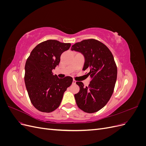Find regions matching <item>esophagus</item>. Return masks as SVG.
Wrapping results in <instances>:
<instances>
[{
	"label": "esophagus",
	"mask_w": 146,
	"mask_h": 146,
	"mask_svg": "<svg viewBox=\"0 0 146 146\" xmlns=\"http://www.w3.org/2000/svg\"><path fill=\"white\" fill-rule=\"evenodd\" d=\"M76 81L75 80H73V82H72L73 85H75V84H76Z\"/></svg>",
	"instance_id": "1"
}]
</instances>
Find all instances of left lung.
Listing matches in <instances>:
<instances>
[{
	"label": "left lung",
	"mask_w": 146,
	"mask_h": 146,
	"mask_svg": "<svg viewBox=\"0 0 146 146\" xmlns=\"http://www.w3.org/2000/svg\"><path fill=\"white\" fill-rule=\"evenodd\" d=\"M71 50L85 56L83 70H89L86 75L91 79L86 87L82 82H76L80 87V91L74 95L77 105L84 112L98 111L108 103L115 86L117 70L113 55L104 44L94 39L77 42Z\"/></svg>",
	"instance_id": "1"
}]
</instances>
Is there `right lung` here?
<instances>
[{"instance_id":"add662e5","label":"right lung","mask_w":146,"mask_h":146,"mask_svg":"<svg viewBox=\"0 0 146 146\" xmlns=\"http://www.w3.org/2000/svg\"><path fill=\"white\" fill-rule=\"evenodd\" d=\"M70 45L55 39L43 41L33 48L26 61L25 86L31 102L39 111L50 113L58 108L64 92L72 83L71 77L59 78L52 73L59 64L61 54Z\"/></svg>"}]
</instances>
